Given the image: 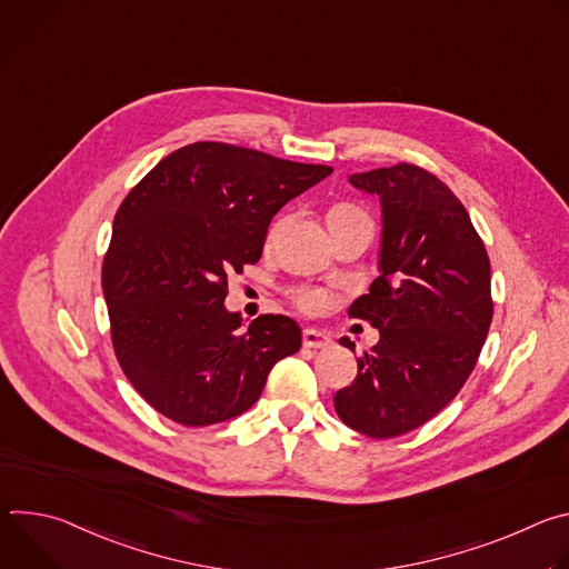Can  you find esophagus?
<instances>
[{"instance_id":"obj_1","label":"esophagus","mask_w":569,"mask_h":569,"mask_svg":"<svg viewBox=\"0 0 569 569\" xmlns=\"http://www.w3.org/2000/svg\"><path fill=\"white\" fill-rule=\"evenodd\" d=\"M329 345H331V338L327 333L315 331V329H306L303 331V347H308V349H323V347H329Z\"/></svg>"}]
</instances>
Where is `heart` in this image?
Returning a JSON list of instances; mask_svg holds the SVG:
<instances>
[{"label": "heart", "mask_w": 569, "mask_h": 569, "mask_svg": "<svg viewBox=\"0 0 569 569\" xmlns=\"http://www.w3.org/2000/svg\"><path fill=\"white\" fill-rule=\"evenodd\" d=\"M356 216H365V211H360L358 207L353 204H347V202H340V204H333L327 213V220L329 222H336V220H345V218H356ZM290 299L295 303V308L299 312H306V315H315V312H321L323 308L329 306V292L321 290V288H312V286H299L290 292Z\"/></svg>", "instance_id": "b5f03b06"}]
</instances>
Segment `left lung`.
<instances>
[{"label": "left lung", "instance_id": "obj_1", "mask_svg": "<svg viewBox=\"0 0 569 569\" xmlns=\"http://www.w3.org/2000/svg\"><path fill=\"white\" fill-rule=\"evenodd\" d=\"M349 182L382 204L380 277L349 308L380 340L333 402L351 430L391 439L437 417L475 369L493 319L491 261L466 207L426 169L400 161Z\"/></svg>", "mask_w": 569, "mask_h": 569}]
</instances>
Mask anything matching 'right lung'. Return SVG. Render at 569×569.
Returning <instances> with one entry per match:
<instances>
[{
	"instance_id": "obj_1",
	"label": "right lung",
	"mask_w": 569,
	"mask_h": 569,
	"mask_svg": "<svg viewBox=\"0 0 569 569\" xmlns=\"http://www.w3.org/2000/svg\"><path fill=\"white\" fill-rule=\"evenodd\" d=\"M331 173L196 141L126 196L101 286L117 360L159 415L187 428L233 419L259 400L270 369L299 351L290 317L261 315L242 329L224 308L227 277L254 266L274 213Z\"/></svg>"
}]
</instances>
